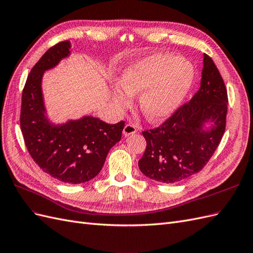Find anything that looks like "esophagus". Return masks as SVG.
I'll use <instances>...</instances> for the list:
<instances>
[{"instance_id": "1", "label": "esophagus", "mask_w": 253, "mask_h": 253, "mask_svg": "<svg viewBox=\"0 0 253 253\" xmlns=\"http://www.w3.org/2000/svg\"><path fill=\"white\" fill-rule=\"evenodd\" d=\"M136 132V128L134 125L132 124H127L124 129H123V134H124L125 136H130V135H133L134 133Z\"/></svg>"}]
</instances>
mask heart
Wrapping results in <instances>:
<instances>
[{
  "mask_svg": "<svg viewBox=\"0 0 253 253\" xmlns=\"http://www.w3.org/2000/svg\"><path fill=\"white\" fill-rule=\"evenodd\" d=\"M194 68L190 61L175 55L157 54L131 64L115 85L112 98L119 108H126L131 96L139 95L141 113L150 122H159L174 112L190 91Z\"/></svg>",
  "mask_w": 253,
  "mask_h": 253,
  "instance_id": "b5f03b06",
  "label": "heart"
}]
</instances>
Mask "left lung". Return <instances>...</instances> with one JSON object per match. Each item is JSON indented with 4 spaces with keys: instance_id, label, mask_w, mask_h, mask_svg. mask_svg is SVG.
I'll return each instance as SVG.
<instances>
[{
    "instance_id": "obj_1",
    "label": "left lung",
    "mask_w": 253,
    "mask_h": 253,
    "mask_svg": "<svg viewBox=\"0 0 253 253\" xmlns=\"http://www.w3.org/2000/svg\"><path fill=\"white\" fill-rule=\"evenodd\" d=\"M228 94L212 58L204 54L200 88L161 126L143 131L146 149L139 169L163 183L181 181L203 169L226 129ZM207 122H212L206 127Z\"/></svg>"
}]
</instances>
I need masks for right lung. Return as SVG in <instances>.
Returning a JSON list of instances; mask_svg holds the SVG:
<instances>
[{
	"mask_svg": "<svg viewBox=\"0 0 253 253\" xmlns=\"http://www.w3.org/2000/svg\"><path fill=\"white\" fill-rule=\"evenodd\" d=\"M70 41L48 48L35 64L22 92L20 125L28 153L38 167L64 183L78 184L98 175L109 150L122 138L125 122L107 124L84 117L55 125L46 117L42 76L68 57Z\"/></svg>",
	"mask_w": 253,
	"mask_h": 253,
	"instance_id": "obj_1",
	"label": "right lung"
}]
</instances>
